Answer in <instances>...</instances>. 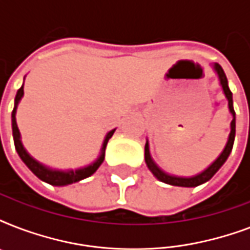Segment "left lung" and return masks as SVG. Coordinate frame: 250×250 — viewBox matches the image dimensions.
<instances>
[{
    "mask_svg": "<svg viewBox=\"0 0 250 250\" xmlns=\"http://www.w3.org/2000/svg\"><path fill=\"white\" fill-rule=\"evenodd\" d=\"M214 70L219 76V80H221V85L223 88V92H225L226 97L229 100V109L232 114V122H231V132H229V137L227 144H226L223 152L221 153V156L218 157L217 160L214 161L213 164L210 165L205 171H202L201 174L196 175V176H192V178H179V176H172V175H168L166 172L161 170L160 167L157 166L154 162H153L152 157H150V153H149V144L146 141L145 144V162H146V166L148 168L153 172V175L156 176L158 180L166 183V184H171V186L176 187H197L202 183L208 182L210 179L213 178L214 174L217 172L219 168L222 167V165L225 164L226 160L229 158V153L232 150L233 141H235V132H236V122H235V110H233V102H232V92L229 90V82H227V76H226L223 68L221 67V64L215 63L214 64Z\"/></svg>",
    "mask_w": 250,
    "mask_h": 250,
    "instance_id": "obj_1",
    "label": "left lung"
}]
</instances>
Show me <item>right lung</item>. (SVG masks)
<instances>
[{
	"label": "right lung",
	"instance_id": "obj_1",
	"mask_svg": "<svg viewBox=\"0 0 250 250\" xmlns=\"http://www.w3.org/2000/svg\"><path fill=\"white\" fill-rule=\"evenodd\" d=\"M24 94V90H23V85L18 89L17 96H15V105H14L13 114H11V122H13V137H14V144H15V149H17L18 154L21 158V161L27 165L29 170L32 171L33 174L36 175L37 178L44 180V182L52 184V186H67V184H72V183L79 182V180H83V179L88 178L92 174H94L97 168L101 166V164L104 162V158H105V149L106 145H107V141L111 136L115 129H111L107 135H106L105 140H104V144H102L101 154L98 157V160L96 162H93L89 166L83 167V168H79V170H67V171H58V170H50L48 167L42 166L41 164H39L36 160H33L32 157L29 156L28 153L25 152V149L23 148V144L21 141V133H19V128L17 125V121H15V113H17V106L21 101V98L23 97Z\"/></svg>",
	"mask_w": 250,
	"mask_h": 250
}]
</instances>
